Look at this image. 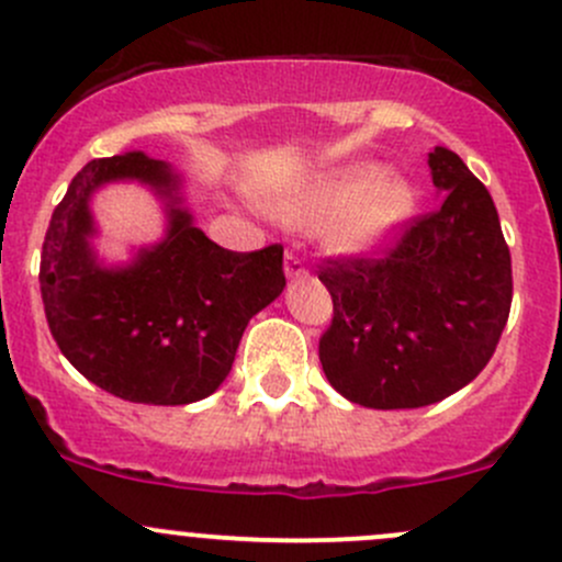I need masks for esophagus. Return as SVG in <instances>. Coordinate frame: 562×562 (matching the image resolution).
<instances>
[{
	"instance_id": "obj_1",
	"label": "esophagus",
	"mask_w": 562,
	"mask_h": 562,
	"mask_svg": "<svg viewBox=\"0 0 562 562\" xmlns=\"http://www.w3.org/2000/svg\"><path fill=\"white\" fill-rule=\"evenodd\" d=\"M285 277L288 280H299V277H306V266L296 252H285Z\"/></svg>"
}]
</instances>
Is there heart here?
<instances>
[{"mask_svg": "<svg viewBox=\"0 0 562 562\" xmlns=\"http://www.w3.org/2000/svg\"><path fill=\"white\" fill-rule=\"evenodd\" d=\"M274 212L291 223H326L334 250L369 252L404 226L415 212V191L380 164H350L336 169L306 191L280 199Z\"/></svg>", "mask_w": 562, "mask_h": 562, "instance_id": "1", "label": "heart"}]
</instances>
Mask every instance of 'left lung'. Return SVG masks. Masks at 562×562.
Segmentation results:
<instances>
[{
  "label": "left lung",
  "mask_w": 562,
  "mask_h": 562,
  "mask_svg": "<svg viewBox=\"0 0 562 562\" xmlns=\"http://www.w3.org/2000/svg\"><path fill=\"white\" fill-rule=\"evenodd\" d=\"M441 202L380 256L326 258L334 317L321 363L347 401L417 409L465 387L512 310V256L487 188L447 147L428 156Z\"/></svg>",
  "instance_id": "1"
}]
</instances>
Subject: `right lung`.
Listing matches in <instances>:
<instances>
[{
  "label": "right lung",
  "instance_id": "obj_1",
  "mask_svg": "<svg viewBox=\"0 0 562 562\" xmlns=\"http://www.w3.org/2000/svg\"><path fill=\"white\" fill-rule=\"evenodd\" d=\"M145 181L168 204V236L126 267L98 263L90 196ZM285 288L282 247L234 252L206 239L182 206L180 177L142 150L93 158L53 210L40 291L53 339L86 380L123 401L182 406L221 387L252 315Z\"/></svg>",
  "mask_w": 562,
  "mask_h": 562
}]
</instances>
